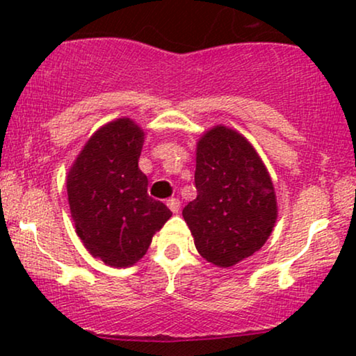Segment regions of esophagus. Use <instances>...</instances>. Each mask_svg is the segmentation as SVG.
<instances>
[{
    "mask_svg": "<svg viewBox=\"0 0 356 356\" xmlns=\"http://www.w3.org/2000/svg\"><path fill=\"white\" fill-rule=\"evenodd\" d=\"M167 206L170 207V211L177 213L179 211V207H181V202H179V199H177V197H170L167 201Z\"/></svg>",
    "mask_w": 356,
    "mask_h": 356,
    "instance_id": "1",
    "label": "esophagus"
}]
</instances>
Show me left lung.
I'll use <instances>...</instances> for the list:
<instances>
[{
	"instance_id": "obj_1",
	"label": "left lung",
	"mask_w": 356,
	"mask_h": 356,
	"mask_svg": "<svg viewBox=\"0 0 356 356\" xmlns=\"http://www.w3.org/2000/svg\"><path fill=\"white\" fill-rule=\"evenodd\" d=\"M197 197L183 209L199 254L220 267L254 254L277 218L274 184L252 145L225 126L199 140Z\"/></svg>"
}]
</instances>
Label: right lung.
<instances>
[{
    "mask_svg": "<svg viewBox=\"0 0 356 356\" xmlns=\"http://www.w3.org/2000/svg\"><path fill=\"white\" fill-rule=\"evenodd\" d=\"M144 133L120 118L89 139L67 175V199L76 232L92 256L128 267L147 252L154 233L172 217L147 193L139 170Z\"/></svg>",
    "mask_w": 356,
    "mask_h": 356,
    "instance_id": "1",
    "label": "right lung"
}]
</instances>
